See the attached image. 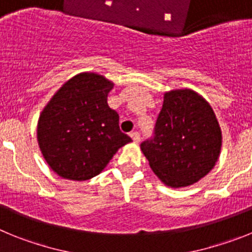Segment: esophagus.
I'll return each instance as SVG.
<instances>
[{
	"instance_id": "1",
	"label": "esophagus",
	"mask_w": 252,
	"mask_h": 252,
	"mask_svg": "<svg viewBox=\"0 0 252 252\" xmlns=\"http://www.w3.org/2000/svg\"><path fill=\"white\" fill-rule=\"evenodd\" d=\"M130 136L132 137L133 142H139L140 141V133L137 132V131H135V132H131Z\"/></svg>"
}]
</instances>
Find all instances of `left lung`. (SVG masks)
<instances>
[{
  "label": "left lung",
  "instance_id": "1",
  "mask_svg": "<svg viewBox=\"0 0 252 252\" xmlns=\"http://www.w3.org/2000/svg\"><path fill=\"white\" fill-rule=\"evenodd\" d=\"M221 145V128L212 107L186 88L164 94L154 136L140 146L162 183L182 188L197 183L212 170Z\"/></svg>",
  "mask_w": 252,
  "mask_h": 252
}]
</instances>
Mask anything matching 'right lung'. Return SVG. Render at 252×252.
Listing matches in <instances>:
<instances>
[{"label": "right lung", "mask_w": 252, "mask_h": 252, "mask_svg": "<svg viewBox=\"0 0 252 252\" xmlns=\"http://www.w3.org/2000/svg\"><path fill=\"white\" fill-rule=\"evenodd\" d=\"M112 88V82L103 75L81 73L63 84L43 110L37 142L59 177L91 179L131 141L120 130L119 113L107 103Z\"/></svg>", "instance_id": "add662e5"}]
</instances>
